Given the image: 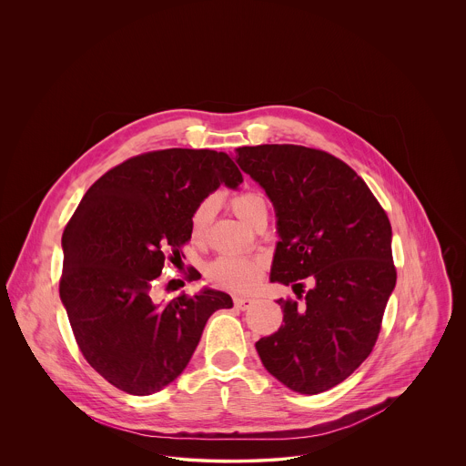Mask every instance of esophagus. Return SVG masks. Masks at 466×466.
I'll return each mask as SVG.
<instances>
[{
  "label": "esophagus",
  "instance_id": "34e87169",
  "mask_svg": "<svg viewBox=\"0 0 466 466\" xmlns=\"http://www.w3.org/2000/svg\"><path fill=\"white\" fill-rule=\"evenodd\" d=\"M254 302H256V300H254L252 297H234V304H236L238 309H248V308H252Z\"/></svg>",
  "mask_w": 466,
  "mask_h": 466
}]
</instances>
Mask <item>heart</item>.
I'll return each instance as SVG.
<instances>
[{"label": "heart", "mask_w": 466, "mask_h": 466, "mask_svg": "<svg viewBox=\"0 0 466 466\" xmlns=\"http://www.w3.org/2000/svg\"><path fill=\"white\" fill-rule=\"evenodd\" d=\"M230 208L241 221L252 225L258 212L268 210V204L258 191H243L230 198ZM212 212H214L212 200H204L198 208H195L191 216V225H189L191 238L195 241L204 239ZM258 268H260V262L258 258L223 256L208 264V277L210 282L221 288H227L232 291H245L252 288L254 282L258 280Z\"/></svg>", "instance_id": "obj_1"}]
</instances>
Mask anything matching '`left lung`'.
<instances>
[{
  "label": "left lung",
  "mask_w": 466,
  "mask_h": 466,
  "mask_svg": "<svg viewBox=\"0 0 466 466\" xmlns=\"http://www.w3.org/2000/svg\"><path fill=\"white\" fill-rule=\"evenodd\" d=\"M277 214L271 280L311 289L300 308L277 304L284 323L256 343L264 368L297 393L316 395L352 375L370 356L397 282L391 225L361 177L343 160L299 145L236 150ZM299 287L301 291L297 292Z\"/></svg>",
  "instance_id": "obj_1"
}]
</instances>
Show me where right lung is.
<instances>
[{
	"label": "right lung",
	"mask_w": 466,
	"mask_h": 466,
	"mask_svg": "<svg viewBox=\"0 0 466 466\" xmlns=\"http://www.w3.org/2000/svg\"><path fill=\"white\" fill-rule=\"evenodd\" d=\"M241 182L225 152H148L102 175L66 225L60 300L86 361L117 390L143 397L173 382L208 316L232 308L214 289L167 304L150 291L164 260L180 258L191 239L195 208L221 184Z\"/></svg>",
	"instance_id": "1"
}]
</instances>
